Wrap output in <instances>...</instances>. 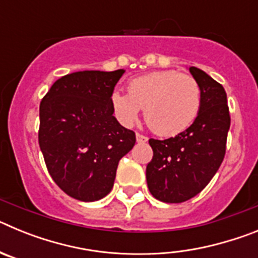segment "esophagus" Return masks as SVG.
<instances>
[{
	"mask_svg": "<svg viewBox=\"0 0 258 258\" xmlns=\"http://www.w3.org/2000/svg\"><path fill=\"white\" fill-rule=\"evenodd\" d=\"M136 138H137V142H138V143H145V142H147V137L143 136V134L137 133V134H136Z\"/></svg>",
	"mask_w": 258,
	"mask_h": 258,
	"instance_id": "esophagus-1",
	"label": "esophagus"
}]
</instances>
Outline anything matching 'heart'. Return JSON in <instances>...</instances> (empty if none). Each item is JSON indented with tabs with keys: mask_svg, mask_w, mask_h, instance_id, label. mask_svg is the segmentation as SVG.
I'll return each instance as SVG.
<instances>
[{
	"mask_svg": "<svg viewBox=\"0 0 258 258\" xmlns=\"http://www.w3.org/2000/svg\"><path fill=\"white\" fill-rule=\"evenodd\" d=\"M202 103V89L197 79L178 71H156L136 77L127 85V94H111L116 118L124 126H133L143 108L145 121L154 133L170 137L187 129L197 118Z\"/></svg>",
	"mask_w": 258,
	"mask_h": 258,
	"instance_id": "b5f03b06",
	"label": "heart"
}]
</instances>
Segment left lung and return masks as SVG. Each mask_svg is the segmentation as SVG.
<instances>
[{
    "mask_svg": "<svg viewBox=\"0 0 258 258\" xmlns=\"http://www.w3.org/2000/svg\"><path fill=\"white\" fill-rule=\"evenodd\" d=\"M190 72L202 89L197 118L175 137L149 141L154 156L146 168L147 186L152 197L164 203H182L198 195L217 173L226 152V92L204 71L190 67Z\"/></svg>",
    "mask_w": 258,
    "mask_h": 258,
    "instance_id": "8db88e82",
    "label": "left lung"
}]
</instances>
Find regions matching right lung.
<instances>
[{"label": "right lung", "mask_w": 258, "mask_h": 258, "mask_svg": "<svg viewBox=\"0 0 258 258\" xmlns=\"http://www.w3.org/2000/svg\"><path fill=\"white\" fill-rule=\"evenodd\" d=\"M125 71H80L52 84L40 104L38 145L67 195L95 202L112 190L118 161L136 134L116 120L111 94Z\"/></svg>", "instance_id": "add662e5"}]
</instances>
